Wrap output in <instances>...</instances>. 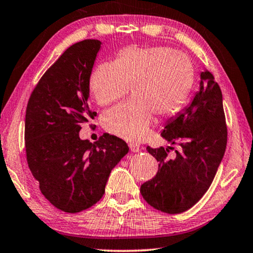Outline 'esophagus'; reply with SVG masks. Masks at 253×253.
<instances>
[{
    "label": "esophagus",
    "mask_w": 253,
    "mask_h": 253,
    "mask_svg": "<svg viewBox=\"0 0 253 253\" xmlns=\"http://www.w3.org/2000/svg\"><path fill=\"white\" fill-rule=\"evenodd\" d=\"M128 146H129V150L131 151V152H138V151L141 150V146H139L138 144H135V143H129Z\"/></svg>",
    "instance_id": "obj_1"
}]
</instances>
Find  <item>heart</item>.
Listing matches in <instances>:
<instances>
[{
  "label": "heart",
  "instance_id": "heart-1",
  "mask_svg": "<svg viewBox=\"0 0 253 253\" xmlns=\"http://www.w3.org/2000/svg\"><path fill=\"white\" fill-rule=\"evenodd\" d=\"M195 71L185 54L170 47L129 46L116 62H105L93 70L89 88L97 104L109 105L129 90L134 96L107 110L102 116L105 130L126 141H142L149 134L153 115H175L190 96Z\"/></svg>",
  "mask_w": 253,
  "mask_h": 253
}]
</instances>
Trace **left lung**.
<instances>
[{
    "label": "left lung",
    "mask_w": 253,
    "mask_h": 253,
    "mask_svg": "<svg viewBox=\"0 0 253 253\" xmlns=\"http://www.w3.org/2000/svg\"><path fill=\"white\" fill-rule=\"evenodd\" d=\"M200 89L192 103L170 119L163 137L179 151L169 158L161 146L146 150L156 158L157 175L141 186L143 199L154 209L180 213L201 199L216 175L227 144V126L219 85L209 71L201 73ZM172 150V148H169Z\"/></svg>",
    "instance_id": "8db88e82"
}]
</instances>
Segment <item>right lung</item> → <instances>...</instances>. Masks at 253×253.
I'll list each match as a JSON object with an SVG mask.
<instances>
[{"mask_svg": "<svg viewBox=\"0 0 253 253\" xmlns=\"http://www.w3.org/2000/svg\"><path fill=\"white\" fill-rule=\"evenodd\" d=\"M101 44L84 40L68 47L41 77L26 109L28 167L44 197L69 213L100 201L112 168L128 152L126 142L110 134L94 143L79 138L83 124L96 117L89 78Z\"/></svg>", "mask_w": 253, "mask_h": 253, "instance_id": "obj_1", "label": "right lung"}]
</instances>
